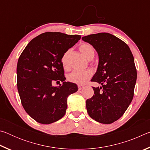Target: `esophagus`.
<instances>
[{
	"label": "esophagus",
	"instance_id": "obj_1",
	"mask_svg": "<svg viewBox=\"0 0 150 150\" xmlns=\"http://www.w3.org/2000/svg\"><path fill=\"white\" fill-rule=\"evenodd\" d=\"M83 88H84V86H83V85H78V88H79V90L83 89Z\"/></svg>",
	"mask_w": 150,
	"mask_h": 150
}]
</instances>
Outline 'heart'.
I'll list each match as a JSON object with an SVG mask.
<instances>
[{
    "instance_id": "obj_1",
    "label": "heart",
    "mask_w": 150,
    "mask_h": 150,
    "mask_svg": "<svg viewBox=\"0 0 150 150\" xmlns=\"http://www.w3.org/2000/svg\"><path fill=\"white\" fill-rule=\"evenodd\" d=\"M80 52L84 56L88 59H93L95 56V50L93 47L89 44L84 43L82 44L79 47ZM71 54V50L67 51L63 54L62 57V63L64 67H67L68 59ZM93 74V71L91 69H86L84 71H73L69 74L67 77L68 80L70 82L76 83L78 85H84L90 79Z\"/></svg>"
}]
</instances>
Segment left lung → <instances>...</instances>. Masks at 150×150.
Listing matches in <instances>:
<instances>
[{
	"label": "left lung",
	"instance_id": "1",
	"mask_svg": "<svg viewBox=\"0 0 150 150\" xmlns=\"http://www.w3.org/2000/svg\"><path fill=\"white\" fill-rule=\"evenodd\" d=\"M95 48L98 65L91 81L102 85L93 87L94 95L86 100L88 115L102 124L118 120L134 96L137 72L130 47L109 33H98L82 38Z\"/></svg>",
	"mask_w": 150,
	"mask_h": 150
}]
</instances>
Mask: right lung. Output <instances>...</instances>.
Segmentation results:
<instances>
[{"instance_id":"right-lung-1","label":"right lung","mask_w":150,"mask_h":150,"mask_svg":"<svg viewBox=\"0 0 150 150\" xmlns=\"http://www.w3.org/2000/svg\"><path fill=\"white\" fill-rule=\"evenodd\" d=\"M79 35L48 32L29 42L17 63V87L24 110L39 123L55 122L65 115L67 97L77 92L75 83L65 82L62 57L81 39ZM54 80L63 85L54 87Z\"/></svg>"}]
</instances>
